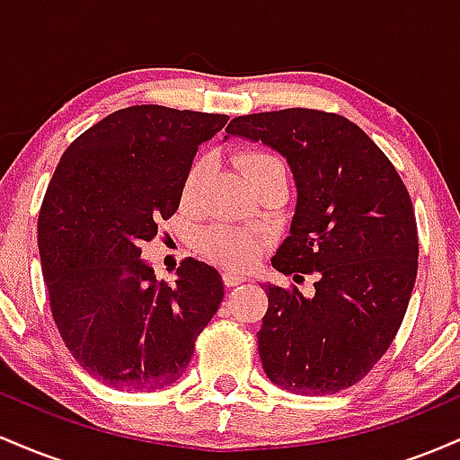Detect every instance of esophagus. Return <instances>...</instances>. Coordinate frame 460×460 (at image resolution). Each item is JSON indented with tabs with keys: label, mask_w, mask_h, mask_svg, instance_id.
Here are the masks:
<instances>
[{
	"label": "esophagus",
	"mask_w": 460,
	"mask_h": 460,
	"mask_svg": "<svg viewBox=\"0 0 460 460\" xmlns=\"http://www.w3.org/2000/svg\"><path fill=\"white\" fill-rule=\"evenodd\" d=\"M223 281H225L226 288H235V285L244 283L246 277H244V274H240V272H225Z\"/></svg>",
	"instance_id": "1"
}]
</instances>
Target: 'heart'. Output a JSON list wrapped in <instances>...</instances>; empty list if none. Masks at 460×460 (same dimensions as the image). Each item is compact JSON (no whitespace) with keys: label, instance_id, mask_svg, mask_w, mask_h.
Segmentation results:
<instances>
[{"label":"heart","instance_id":"heart-1","mask_svg":"<svg viewBox=\"0 0 460 460\" xmlns=\"http://www.w3.org/2000/svg\"><path fill=\"white\" fill-rule=\"evenodd\" d=\"M240 164L246 171V175L251 177V181L260 179L263 172L272 171V168H283V162L270 151L242 153ZM208 175L209 162L205 160V157H199V160L190 166L186 181H183L181 194L186 203H194V200L199 199V192L200 188H203V183L208 181ZM197 246L205 257L231 268H244L248 263L255 261V257L260 255V240H257V235L248 234V231L229 229V226H212V229H205L203 234L199 235Z\"/></svg>","mask_w":460,"mask_h":460}]
</instances>
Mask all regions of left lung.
Here are the masks:
<instances>
[{"instance_id":"obj_1","label":"left lung","mask_w":460,"mask_h":460,"mask_svg":"<svg viewBox=\"0 0 460 460\" xmlns=\"http://www.w3.org/2000/svg\"><path fill=\"white\" fill-rule=\"evenodd\" d=\"M263 142L296 183L289 235L272 257L283 274H318L314 296L266 283L257 332L279 387L326 395L350 387L394 341L417 277V226L402 179L369 136L340 114L289 108L237 116L226 136Z\"/></svg>"}]
</instances>
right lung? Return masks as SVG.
<instances>
[{
	"instance_id": "add662e5",
	"label": "right lung",
	"mask_w": 460,
	"mask_h": 460,
	"mask_svg": "<svg viewBox=\"0 0 460 460\" xmlns=\"http://www.w3.org/2000/svg\"><path fill=\"white\" fill-rule=\"evenodd\" d=\"M229 116L134 105L105 116L62 153L39 216L51 314L75 361L114 389H162L186 372L225 296L208 263L157 281L142 244L177 212L199 145Z\"/></svg>"
}]
</instances>
